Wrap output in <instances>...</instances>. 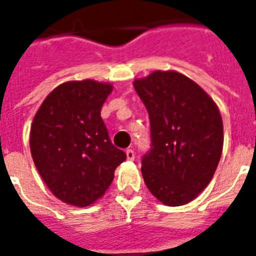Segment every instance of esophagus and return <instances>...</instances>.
<instances>
[{
  "instance_id": "34e87169",
  "label": "esophagus",
  "mask_w": 256,
  "mask_h": 256,
  "mask_svg": "<svg viewBox=\"0 0 256 256\" xmlns=\"http://www.w3.org/2000/svg\"><path fill=\"white\" fill-rule=\"evenodd\" d=\"M126 159L134 160V151H133L132 148H128V150L126 151Z\"/></svg>"
}]
</instances>
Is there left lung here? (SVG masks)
I'll return each instance as SVG.
<instances>
[{"mask_svg":"<svg viewBox=\"0 0 256 256\" xmlns=\"http://www.w3.org/2000/svg\"><path fill=\"white\" fill-rule=\"evenodd\" d=\"M133 86L150 116L144 183L162 204H188L209 184L220 160L224 137L218 106L198 83L174 70H155Z\"/></svg>","mask_w":256,"mask_h":256,"instance_id":"left-lung-1","label":"left lung"}]
</instances>
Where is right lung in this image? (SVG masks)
I'll return each instance as SVG.
<instances>
[{
  "label": "right lung",
  "mask_w": 256,
  "mask_h": 256,
  "mask_svg": "<svg viewBox=\"0 0 256 256\" xmlns=\"http://www.w3.org/2000/svg\"><path fill=\"white\" fill-rule=\"evenodd\" d=\"M110 83L70 80L44 98L30 126V152L50 191L65 204L84 208L105 195L126 159L112 144L101 108Z\"/></svg>",
  "instance_id": "add662e5"
}]
</instances>
